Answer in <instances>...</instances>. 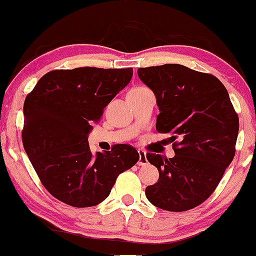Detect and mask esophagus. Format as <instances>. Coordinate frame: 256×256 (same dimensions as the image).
<instances>
[{"instance_id":"esophagus-1","label":"esophagus","mask_w":256,"mask_h":256,"mask_svg":"<svg viewBox=\"0 0 256 256\" xmlns=\"http://www.w3.org/2000/svg\"><path fill=\"white\" fill-rule=\"evenodd\" d=\"M138 154H139V160H138V164L139 166H146L148 164V158H146V152L144 150H138Z\"/></svg>"}]
</instances>
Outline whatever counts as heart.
<instances>
[{
  "instance_id": "heart-1",
  "label": "heart",
  "mask_w": 256,
  "mask_h": 256,
  "mask_svg": "<svg viewBox=\"0 0 256 256\" xmlns=\"http://www.w3.org/2000/svg\"><path fill=\"white\" fill-rule=\"evenodd\" d=\"M146 90V88H144V87H136V88H133V90Z\"/></svg>"
}]
</instances>
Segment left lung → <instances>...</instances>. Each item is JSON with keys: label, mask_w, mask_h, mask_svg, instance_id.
<instances>
[{"label": "left lung", "mask_w": 256, "mask_h": 256, "mask_svg": "<svg viewBox=\"0 0 256 256\" xmlns=\"http://www.w3.org/2000/svg\"><path fill=\"white\" fill-rule=\"evenodd\" d=\"M138 76L156 96V129L170 136L175 152L173 158L146 154L160 178L145 194L164 210H190L213 194L234 160L238 114L225 86L210 74L164 64L138 68Z\"/></svg>", "instance_id": "left-lung-1"}]
</instances>
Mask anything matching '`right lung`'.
I'll list each match as a JSON object with an SVG mask.
<instances>
[{"label": "right lung", "instance_id": "obj_1", "mask_svg": "<svg viewBox=\"0 0 256 256\" xmlns=\"http://www.w3.org/2000/svg\"><path fill=\"white\" fill-rule=\"evenodd\" d=\"M133 68H76L40 78L24 102L22 145L47 191L68 206L102 203L117 176L139 160L117 144L92 154L88 134L108 102L130 82Z\"/></svg>", "mask_w": 256, "mask_h": 256}]
</instances>
